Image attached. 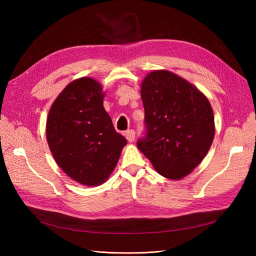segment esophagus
<instances>
[{"label": "esophagus", "mask_w": 256, "mask_h": 256, "mask_svg": "<svg viewBox=\"0 0 256 256\" xmlns=\"http://www.w3.org/2000/svg\"><path fill=\"white\" fill-rule=\"evenodd\" d=\"M125 138H126L128 142L132 143L135 138V132L133 131V130H128V131L125 132Z\"/></svg>", "instance_id": "obj_1"}]
</instances>
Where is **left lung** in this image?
<instances>
[{"label": "left lung", "mask_w": 256, "mask_h": 256, "mask_svg": "<svg viewBox=\"0 0 256 256\" xmlns=\"http://www.w3.org/2000/svg\"><path fill=\"white\" fill-rule=\"evenodd\" d=\"M146 136L138 148L160 175L179 180L206 157L214 138L210 102L197 86L168 70H153L140 84Z\"/></svg>", "instance_id": "8db88e82"}]
</instances>
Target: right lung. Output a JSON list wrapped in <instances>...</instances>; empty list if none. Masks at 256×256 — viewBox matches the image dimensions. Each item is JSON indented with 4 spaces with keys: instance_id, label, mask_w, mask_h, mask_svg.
Segmentation results:
<instances>
[{
    "instance_id": "add662e5",
    "label": "right lung",
    "mask_w": 256,
    "mask_h": 256,
    "mask_svg": "<svg viewBox=\"0 0 256 256\" xmlns=\"http://www.w3.org/2000/svg\"><path fill=\"white\" fill-rule=\"evenodd\" d=\"M99 81L78 78L59 94L48 112L46 138L64 174L84 186H99L116 168L128 140L103 106Z\"/></svg>"
}]
</instances>
